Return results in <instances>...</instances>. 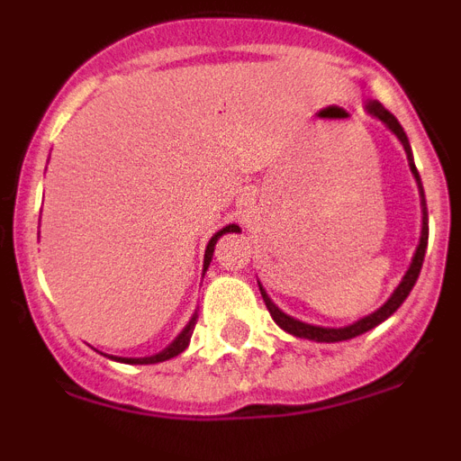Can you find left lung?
Segmentation results:
<instances>
[{"label": "left lung", "mask_w": 461, "mask_h": 461, "mask_svg": "<svg viewBox=\"0 0 461 461\" xmlns=\"http://www.w3.org/2000/svg\"><path fill=\"white\" fill-rule=\"evenodd\" d=\"M369 113L372 115H376L378 120L385 122V124L393 129L394 136L402 140V145H404L406 149V157H409V164H411V170H413L415 180H418V186H420V195H422V235H420V244H418V249H415V256H413V263H411L409 272L404 275V279H402V284L397 286V291L393 293V297H390L388 303L383 304L378 312L369 313V316H365L362 321H357V323L353 325H346V328H316V325H309V323H303V321H295L291 319V316H286L284 312H279V309L272 304V300L267 297V293L260 288V295H263V303H266L267 312H270V316L275 319V323L279 325L281 330H286V332H291V335L300 337V339H312V341H344V339H353V337L362 335V332H367V330L376 328L378 323H383V321L388 319V316H393L394 312H397L399 307H402V303H404L406 297H409L411 288L415 286V281H418V275H420L422 270V260H425V251H427V238H429V228H427V203H425V191H422V182H420V175H418V168H415L413 164V154H411V145H409V138H406L404 129H402V124L397 122V117L393 115V113H388V110L383 108L381 104H369Z\"/></svg>", "instance_id": "1"}]
</instances>
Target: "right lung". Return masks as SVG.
Listing matches in <instances>:
<instances>
[{
  "mask_svg": "<svg viewBox=\"0 0 461 461\" xmlns=\"http://www.w3.org/2000/svg\"><path fill=\"white\" fill-rule=\"evenodd\" d=\"M230 230H238V226H226L223 230H219L214 238L210 240V244H207V249H205V267L210 266V260H212V254H214V244H217V240L221 238L223 233H230ZM195 328V316L194 319L189 321V325H186L185 330H182V335L177 337V339L173 341V344L168 346V348H164L161 353H157V356H149V357H115V360L120 362H129V365H157V362H164V360H170V357L175 356H180L182 351H185L186 346H189V339H191V332H194Z\"/></svg>",
  "mask_w": 461,
  "mask_h": 461,
  "instance_id": "obj_1",
  "label": "right lung"
}]
</instances>
